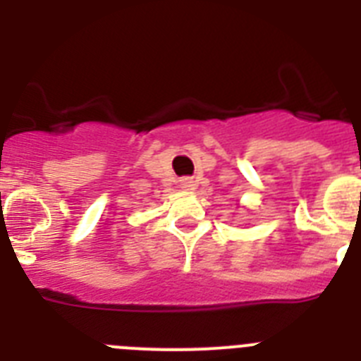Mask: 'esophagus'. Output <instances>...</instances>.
Wrapping results in <instances>:
<instances>
[{"label": "esophagus", "mask_w": 361, "mask_h": 361, "mask_svg": "<svg viewBox=\"0 0 361 361\" xmlns=\"http://www.w3.org/2000/svg\"><path fill=\"white\" fill-rule=\"evenodd\" d=\"M180 186L184 188V190H191V188L195 186V180H193V178H183V180H180Z\"/></svg>", "instance_id": "esophagus-1"}]
</instances>
